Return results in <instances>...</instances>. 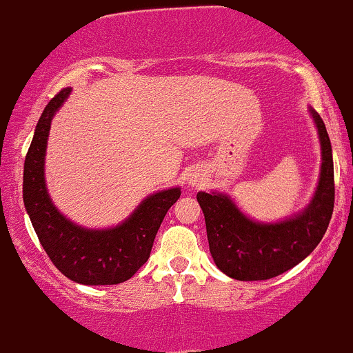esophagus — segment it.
Returning a JSON list of instances; mask_svg holds the SVG:
<instances>
[{"instance_id":"obj_1","label":"esophagus","mask_w":353,"mask_h":353,"mask_svg":"<svg viewBox=\"0 0 353 353\" xmlns=\"http://www.w3.org/2000/svg\"><path fill=\"white\" fill-rule=\"evenodd\" d=\"M188 183L189 186H196V184L201 183V176H199V174H192V176L188 179Z\"/></svg>"}]
</instances>
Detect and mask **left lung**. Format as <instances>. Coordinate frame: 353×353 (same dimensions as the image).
Wrapping results in <instances>:
<instances>
[{"label": "left lung", "mask_w": 353, "mask_h": 353, "mask_svg": "<svg viewBox=\"0 0 353 353\" xmlns=\"http://www.w3.org/2000/svg\"><path fill=\"white\" fill-rule=\"evenodd\" d=\"M321 145L320 181L313 199L301 213L277 223L245 216L223 192H198L205 213L208 242L214 264L236 281H265L304 261L323 239L333 213L332 143L320 114L310 108Z\"/></svg>", "instance_id": "left-lung-1"}]
</instances>
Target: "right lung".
I'll use <instances>...</instances> for the list:
<instances>
[{"label": "right lung", "instance_id": "right-lung-1", "mask_svg": "<svg viewBox=\"0 0 353 353\" xmlns=\"http://www.w3.org/2000/svg\"><path fill=\"white\" fill-rule=\"evenodd\" d=\"M69 94L70 88L57 92L37 123L23 167L25 210L52 264L65 277L88 285L120 284L150 257L157 230L169 208L179 199L181 189L150 194L114 228L89 230L68 220L47 192L43 164L52 118Z\"/></svg>", "mask_w": 353, "mask_h": 353}]
</instances>
